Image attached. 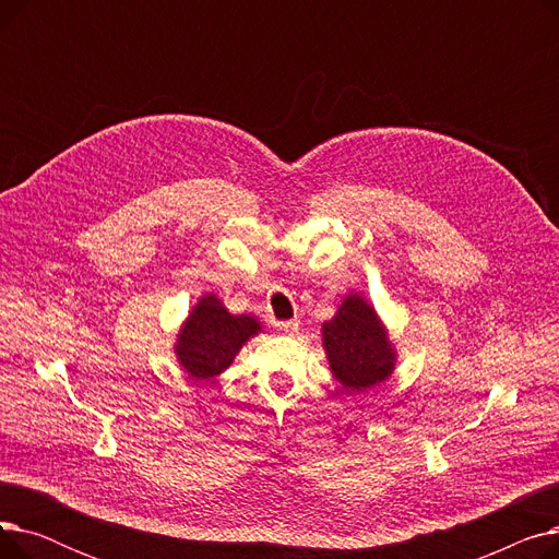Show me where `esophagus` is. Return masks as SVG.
<instances>
[{
	"label": "esophagus",
	"mask_w": 559,
	"mask_h": 559,
	"mask_svg": "<svg viewBox=\"0 0 559 559\" xmlns=\"http://www.w3.org/2000/svg\"><path fill=\"white\" fill-rule=\"evenodd\" d=\"M299 319H287V321H276V326L281 333H287V335H295L299 331Z\"/></svg>",
	"instance_id": "esophagus-1"
}]
</instances>
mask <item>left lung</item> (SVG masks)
<instances>
[{"instance_id": "left-lung-1", "label": "left lung", "mask_w": 559, "mask_h": 559, "mask_svg": "<svg viewBox=\"0 0 559 559\" xmlns=\"http://www.w3.org/2000/svg\"><path fill=\"white\" fill-rule=\"evenodd\" d=\"M333 376L346 392H365L394 371L396 350L373 306L348 295L335 317L321 326Z\"/></svg>"}]
</instances>
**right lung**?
Masks as SVG:
<instances>
[{
	"label": "right lung",
	"instance_id": "1",
	"mask_svg": "<svg viewBox=\"0 0 559 559\" xmlns=\"http://www.w3.org/2000/svg\"><path fill=\"white\" fill-rule=\"evenodd\" d=\"M260 331L255 317L230 314L215 295H203L181 326L174 354L190 378L211 380L228 369Z\"/></svg>",
	"mask_w": 559,
	"mask_h": 559
}]
</instances>
